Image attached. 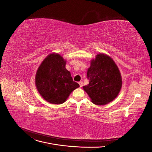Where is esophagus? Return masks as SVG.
<instances>
[{
  "label": "esophagus",
  "instance_id": "obj_1",
  "mask_svg": "<svg viewBox=\"0 0 152 152\" xmlns=\"http://www.w3.org/2000/svg\"><path fill=\"white\" fill-rule=\"evenodd\" d=\"M79 85H80V87H82V86H83V82H81V81H80V82H79Z\"/></svg>",
  "mask_w": 152,
  "mask_h": 152
}]
</instances>
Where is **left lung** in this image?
I'll use <instances>...</instances> for the list:
<instances>
[{
	"label": "left lung",
	"instance_id": "obj_1",
	"mask_svg": "<svg viewBox=\"0 0 152 152\" xmlns=\"http://www.w3.org/2000/svg\"><path fill=\"white\" fill-rule=\"evenodd\" d=\"M89 83L83 87L91 102L97 105H104L117 98L122 88L120 70L108 55L99 53L91 61L87 70Z\"/></svg>",
	"mask_w": 152,
	"mask_h": 152
}]
</instances>
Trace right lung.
<instances>
[{
    "label": "right lung",
    "mask_w": 152,
    "mask_h": 152,
    "mask_svg": "<svg viewBox=\"0 0 152 152\" xmlns=\"http://www.w3.org/2000/svg\"><path fill=\"white\" fill-rule=\"evenodd\" d=\"M66 60L58 53H50L39 66L35 75V86L46 102L62 104L79 84L73 81L65 67Z\"/></svg>",
    "instance_id": "right-lung-1"
}]
</instances>
